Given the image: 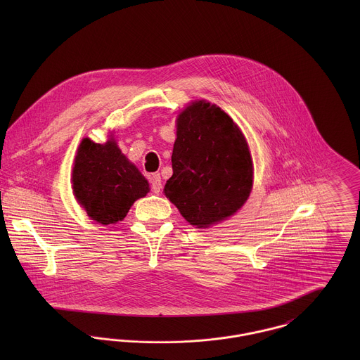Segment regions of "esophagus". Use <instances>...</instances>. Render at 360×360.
<instances>
[{
    "instance_id": "34e87169",
    "label": "esophagus",
    "mask_w": 360,
    "mask_h": 360,
    "mask_svg": "<svg viewBox=\"0 0 360 360\" xmlns=\"http://www.w3.org/2000/svg\"><path fill=\"white\" fill-rule=\"evenodd\" d=\"M150 183H151V190L154 194H159L160 190H162V180H160V176L159 173H154L150 179Z\"/></svg>"
}]
</instances>
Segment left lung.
Masks as SVG:
<instances>
[{"instance_id": "obj_1", "label": "left lung", "mask_w": 360, "mask_h": 360, "mask_svg": "<svg viewBox=\"0 0 360 360\" xmlns=\"http://www.w3.org/2000/svg\"><path fill=\"white\" fill-rule=\"evenodd\" d=\"M172 167L165 195L198 229L234 214L252 188L254 166L244 134L224 110L205 101L179 115Z\"/></svg>"}]
</instances>
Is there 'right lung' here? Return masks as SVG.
<instances>
[{
    "label": "right lung",
    "mask_w": 360,
    "mask_h": 360,
    "mask_svg": "<svg viewBox=\"0 0 360 360\" xmlns=\"http://www.w3.org/2000/svg\"><path fill=\"white\" fill-rule=\"evenodd\" d=\"M73 191L93 220L112 224L124 219L130 206L146 197L150 187L115 141L97 144L84 139L75 159Z\"/></svg>",
    "instance_id": "1"
}]
</instances>
